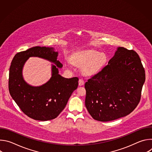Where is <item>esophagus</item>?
<instances>
[{
	"instance_id": "esophagus-1",
	"label": "esophagus",
	"mask_w": 152,
	"mask_h": 152,
	"mask_svg": "<svg viewBox=\"0 0 152 152\" xmlns=\"http://www.w3.org/2000/svg\"><path fill=\"white\" fill-rule=\"evenodd\" d=\"M84 83H85V82L82 79H80L79 80V86H82V85H84Z\"/></svg>"
}]
</instances>
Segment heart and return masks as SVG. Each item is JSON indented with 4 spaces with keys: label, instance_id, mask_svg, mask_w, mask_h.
Returning a JSON list of instances; mask_svg holds the SVG:
<instances>
[{
    "label": "heart",
    "instance_id": "1",
    "mask_svg": "<svg viewBox=\"0 0 152 152\" xmlns=\"http://www.w3.org/2000/svg\"><path fill=\"white\" fill-rule=\"evenodd\" d=\"M73 61L81 67L82 73L86 76H94L99 73L107 61V56L103 52L95 50L79 52L73 56Z\"/></svg>",
    "mask_w": 152,
    "mask_h": 152
}]
</instances>
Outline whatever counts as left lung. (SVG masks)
Segmentation results:
<instances>
[{
    "label": "left lung",
    "mask_w": 152,
    "mask_h": 152,
    "mask_svg": "<svg viewBox=\"0 0 152 152\" xmlns=\"http://www.w3.org/2000/svg\"><path fill=\"white\" fill-rule=\"evenodd\" d=\"M145 79L144 69L137 53L117 48L107 66L85 83L86 109L100 121L127 115L140 102Z\"/></svg>",
    "instance_id": "obj_1"
}]
</instances>
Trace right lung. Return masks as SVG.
I'll list each match as a JSON object with an SVG mask.
<instances>
[{
  "instance_id": "add662e5",
  "label": "right lung",
  "mask_w": 152,
  "mask_h": 152,
  "mask_svg": "<svg viewBox=\"0 0 152 152\" xmlns=\"http://www.w3.org/2000/svg\"><path fill=\"white\" fill-rule=\"evenodd\" d=\"M58 52L53 48L36 46L17 53L10 68L9 91L11 96L29 117L47 121L57 117L66 107L73 92L77 88V77L65 78L59 74L62 64L57 60ZM31 57L46 59L52 64V76L45 84L32 86L23 76L24 64Z\"/></svg>"
}]
</instances>
